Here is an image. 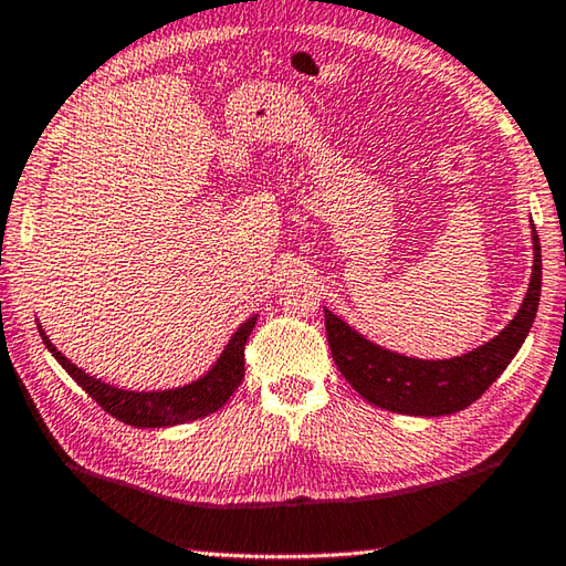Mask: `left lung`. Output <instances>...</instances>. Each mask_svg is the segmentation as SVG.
<instances>
[{
  "label": "left lung",
  "mask_w": 566,
  "mask_h": 566,
  "mask_svg": "<svg viewBox=\"0 0 566 566\" xmlns=\"http://www.w3.org/2000/svg\"><path fill=\"white\" fill-rule=\"evenodd\" d=\"M532 237V282L516 317L500 332V337L457 359L429 361L401 357L359 337L329 310H324L329 349L342 377L371 405L397 415L442 417L472 405L514 359L534 324L542 292V249L539 234L534 232Z\"/></svg>",
  "instance_id": "8db88e82"
}]
</instances>
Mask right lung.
Segmentation results:
<instances>
[{"label": "right lung", "instance_id": "1", "mask_svg": "<svg viewBox=\"0 0 566 566\" xmlns=\"http://www.w3.org/2000/svg\"><path fill=\"white\" fill-rule=\"evenodd\" d=\"M254 324L256 317L247 319L242 327L234 332V337L229 339L222 357L217 359L214 367L209 369L202 379L191 381L187 387L165 391H124L104 385V381L84 375L76 364L66 359L64 354L46 339L42 327L40 334L46 349L54 354V359L70 371V377L76 385L87 391L104 411H109L112 417H117L124 424L132 427H169L212 415V411H217L234 395V389L242 385L244 379V344L249 339V334H252Z\"/></svg>", "mask_w": 566, "mask_h": 566}]
</instances>
